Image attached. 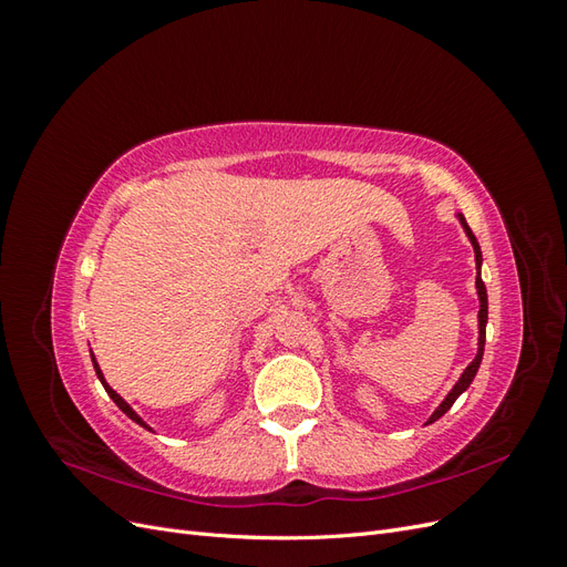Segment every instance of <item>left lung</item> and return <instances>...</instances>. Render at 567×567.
I'll use <instances>...</instances> for the list:
<instances>
[{"label": "left lung", "mask_w": 567, "mask_h": 567, "mask_svg": "<svg viewBox=\"0 0 567 567\" xmlns=\"http://www.w3.org/2000/svg\"><path fill=\"white\" fill-rule=\"evenodd\" d=\"M458 219H461V225H463V229H466V236L471 238V244H473V250H475V265H477V279H475V288H477V298H480V312H477V323H480V338H477V354H475V359L473 362L466 367V371L461 373V379L456 381V385L452 388V392L447 394V398H444V402L435 409V414L427 419V423H433V421H437L440 416H444L450 411V406L456 402V398L458 394L466 390L471 383H473V379H475V373H477V369H480V362H483V352H485V326H487V288H485V284H483V279H480V265H483V252H480V246H477V241H475V236H473V231H471V227L466 225V219H463V215H458Z\"/></svg>", "instance_id": "obj_1"}]
</instances>
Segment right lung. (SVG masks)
Segmentation results:
<instances>
[{"mask_svg":"<svg viewBox=\"0 0 567 567\" xmlns=\"http://www.w3.org/2000/svg\"><path fill=\"white\" fill-rule=\"evenodd\" d=\"M92 362H94V371H96V375H99V381H101V385H104V388H106V392H109V398H111V400H113V402H115V404L120 406V411H123V414H127V416H130V419H132L134 423H140L142 427H146V431H151V427H148V425H146V423H144V421L140 419V414H136V411H134V409H132V406H130V404H127V402H125L123 398H120V394H117V392H115V390H113V388H111V385L106 383V379H104V373H101V369H99V364H96V359H94V357H92Z\"/></svg>","mask_w":567,"mask_h":567,"instance_id":"obj_1","label":"right lung"}]
</instances>
